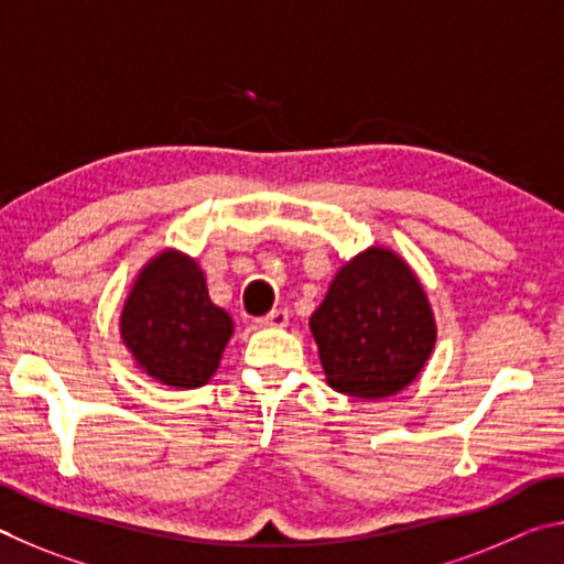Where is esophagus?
Listing matches in <instances>:
<instances>
[{"label":"esophagus","mask_w":564,"mask_h":564,"mask_svg":"<svg viewBox=\"0 0 564 564\" xmlns=\"http://www.w3.org/2000/svg\"><path fill=\"white\" fill-rule=\"evenodd\" d=\"M288 322H290V314L284 312V310H272L270 314H267V317L257 319V324H260V327H274V329L288 327Z\"/></svg>","instance_id":"esophagus-1"}]
</instances>
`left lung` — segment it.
Here are the masks:
<instances>
[{
  "mask_svg": "<svg viewBox=\"0 0 564 564\" xmlns=\"http://www.w3.org/2000/svg\"><path fill=\"white\" fill-rule=\"evenodd\" d=\"M310 329L329 387L364 401L411 387L438 337L419 274L383 245H371L339 267Z\"/></svg>",
  "mask_w": 564,
  "mask_h": 564,
  "instance_id": "obj_1",
  "label": "left lung"
}]
</instances>
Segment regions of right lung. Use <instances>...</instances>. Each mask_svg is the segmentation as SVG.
Listing matches in <instances>:
<instances>
[{
  "label": "right lung",
  "instance_id": "1",
  "mask_svg": "<svg viewBox=\"0 0 564 564\" xmlns=\"http://www.w3.org/2000/svg\"><path fill=\"white\" fill-rule=\"evenodd\" d=\"M118 334L135 369L183 391L205 387L215 377L235 322L213 304L195 257L163 247L135 274Z\"/></svg>",
  "mask_w": 564,
  "mask_h": 564
}]
</instances>
